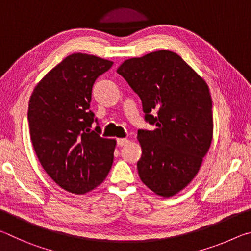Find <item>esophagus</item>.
<instances>
[{
	"instance_id": "esophagus-1",
	"label": "esophagus",
	"mask_w": 251,
	"mask_h": 251,
	"mask_svg": "<svg viewBox=\"0 0 251 251\" xmlns=\"http://www.w3.org/2000/svg\"><path fill=\"white\" fill-rule=\"evenodd\" d=\"M129 141L128 139H126V138H118L117 139V145L118 146H124V145H126L127 143H128Z\"/></svg>"
}]
</instances>
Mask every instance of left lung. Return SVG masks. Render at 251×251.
I'll return each mask as SVG.
<instances>
[{"instance_id": "8db88e82", "label": "left lung", "mask_w": 251, "mask_h": 251, "mask_svg": "<svg viewBox=\"0 0 251 251\" xmlns=\"http://www.w3.org/2000/svg\"><path fill=\"white\" fill-rule=\"evenodd\" d=\"M141 97L154 130H138L141 180L168 198L189 185L209 151L214 134L208 85L179 55L160 50L126 59L117 69Z\"/></svg>"}]
</instances>
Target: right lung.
<instances>
[{
    "label": "right lung",
    "instance_id": "right-lung-1",
    "mask_svg": "<svg viewBox=\"0 0 251 251\" xmlns=\"http://www.w3.org/2000/svg\"><path fill=\"white\" fill-rule=\"evenodd\" d=\"M112 61L74 53L50 70L31 95L27 120L34 151L46 174L66 192L83 195L100 185L114 159L116 141L91 130L96 78Z\"/></svg>",
    "mask_w": 251,
    "mask_h": 251
}]
</instances>
